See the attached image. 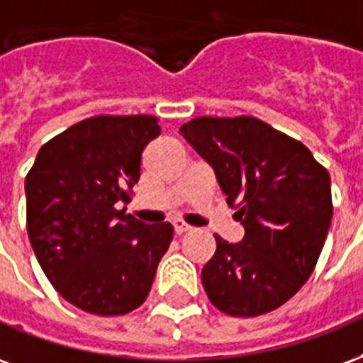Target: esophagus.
I'll return each mask as SVG.
<instances>
[{"instance_id": "34e87169", "label": "esophagus", "mask_w": 363, "mask_h": 363, "mask_svg": "<svg viewBox=\"0 0 363 363\" xmlns=\"http://www.w3.org/2000/svg\"><path fill=\"white\" fill-rule=\"evenodd\" d=\"M174 230H176V234H185L191 230V226H187L184 220H174Z\"/></svg>"}]
</instances>
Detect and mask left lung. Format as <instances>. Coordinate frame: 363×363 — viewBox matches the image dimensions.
Returning a JSON list of instances; mask_svg holds the SVG:
<instances>
[{
    "instance_id": "1",
    "label": "left lung",
    "mask_w": 363,
    "mask_h": 363,
    "mask_svg": "<svg viewBox=\"0 0 363 363\" xmlns=\"http://www.w3.org/2000/svg\"><path fill=\"white\" fill-rule=\"evenodd\" d=\"M179 133L214 168L245 236L216 251L201 279L208 300L232 317L286 303L317 265L333 218L330 178L303 143L253 116H203Z\"/></svg>"
}]
</instances>
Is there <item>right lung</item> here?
Returning a JSON list of instances; mask_svg holds the SVG:
<instances>
[{"mask_svg": "<svg viewBox=\"0 0 363 363\" xmlns=\"http://www.w3.org/2000/svg\"><path fill=\"white\" fill-rule=\"evenodd\" d=\"M155 116H94L42 145L25 179L26 230L63 300L86 313L125 315L147 300L170 247V222L145 224L116 208L131 201Z\"/></svg>", "mask_w": 363, "mask_h": 363, "instance_id": "1", "label": "right lung"}]
</instances>
